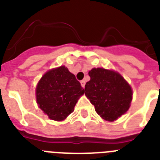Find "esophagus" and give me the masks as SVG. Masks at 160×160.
<instances>
[{"mask_svg":"<svg viewBox=\"0 0 160 160\" xmlns=\"http://www.w3.org/2000/svg\"><path fill=\"white\" fill-rule=\"evenodd\" d=\"M80 83H81L82 87L83 88H84V87H85V85H86V82H85L84 80H82V81L80 82Z\"/></svg>","mask_w":160,"mask_h":160,"instance_id":"esophagus-1","label":"esophagus"}]
</instances>
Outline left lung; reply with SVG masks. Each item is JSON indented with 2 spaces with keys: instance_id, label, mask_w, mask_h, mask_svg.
<instances>
[{
  "instance_id": "8db88e82",
  "label": "left lung",
  "mask_w": 160,
  "mask_h": 160,
  "mask_svg": "<svg viewBox=\"0 0 160 160\" xmlns=\"http://www.w3.org/2000/svg\"><path fill=\"white\" fill-rule=\"evenodd\" d=\"M88 74L90 80L85 86V94L98 115L112 122L128 111L132 100V90L119 73L94 68Z\"/></svg>"
}]
</instances>
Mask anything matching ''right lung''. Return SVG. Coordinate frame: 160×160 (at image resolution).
<instances>
[{
  "label": "right lung",
  "mask_w": 160,
  "mask_h": 160,
  "mask_svg": "<svg viewBox=\"0 0 160 160\" xmlns=\"http://www.w3.org/2000/svg\"><path fill=\"white\" fill-rule=\"evenodd\" d=\"M85 90L65 66L46 72L36 89L37 102L39 108L50 119L62 121L74 110L79 97Z\"/></svg>",
  "instance_id": "1"
}]
</instances>
